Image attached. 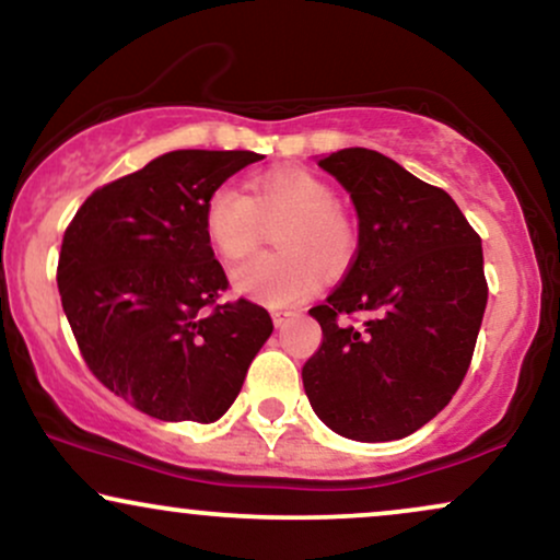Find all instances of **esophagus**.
Returning a JSON list of instances; mask_svg holds the SVG:
<instances>
[{
	"mask_svg": "<svg viewBox=\"0 0 560 560\" xmlns=\"http://www.w3.org/2000/svg\"><path fill=\"white\" fill-rule=\"evenodd\" d=\"M271 318H273L276 329H281V326H284L289 318H294V313H292V311H273Z\"/></svg>",
	"mask_w": 560,
	"mask_h": 560,
	"instance_id": "esophagus-1",
	"label": "esophagus"
}]
</instances>
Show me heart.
<instances>
[{"label": "heart", "instance_id": "heart-1", "mask_svg": "<svg viewBox=\"0 0 560 560\" xmlns=\"http://www.w3.org/2000/svg\"><path fill=\"white\" fill-rule=\"evenodd\" d=\"M279 253L247 260L231 271V289L242 298L281 307L311 298L324 268H342L355 249V229L337 208L329 182L305 168H273L247 184V197L221 186L205 202L202 226L223 260L247 258L262 229L276 226Z\"/></svg>", "mask_w": 560, "mask_h": 560}]
</instances>
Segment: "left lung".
Here are the masks:
<instances>
[{
    "instance_id": "obj_1",
    "label": "left lung",
    "mask_w": 560,
    "mask_h": 560,
    "mask_svg": "<svg viewBox=\"0 0 560 560\" xmlns=\"http://www.w3.org/2000/svg\"><path fill=\"white\" fill-rule=\"evenodd\" d=\"M358 213L342 284L311 307L324 342L302 387L331 432L358 442L413 434L464 382L487 307L479 234L447 191L365 147L320 158ZM369 312L361 330L339 315Z\"/></svg>"
}]
</instances>
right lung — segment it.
I'll list each match as a JSON object with an SVG mask.
<instances>
[{
  "label": "right lung",
  "instance_id": "right-lung-1",
  "mask_svg": "<svg viewBox=\"0 0 560 560\" xmlns=\"http://www.w3.org/2000/svg\"><path fill=\"white\" fill-rule=\"evenodd\" d=\"M258 152L176 150L96 189L62 236L57 287L92 374L160 421L213 423L271 337L266 307L229 287L205 202Z\"/></svg>",
  "mask_w": 560,
  "mask_h": 560
}]
</instances>
